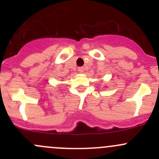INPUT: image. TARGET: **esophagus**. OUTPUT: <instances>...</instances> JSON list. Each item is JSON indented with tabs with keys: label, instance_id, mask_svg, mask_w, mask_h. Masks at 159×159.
<instances>
[{
	"label": "esophagus",
	"instance_id": "esophagus-1",
	"mask_svg": "<svg viewBox=\"0 0 159 159\" xmlns=\"http://www.w3.org/2000/svg\"><path fill=\"white\" fill-rule=\"evenodd\" d=\"M84 68H83V67H81V68H78V71H79L80 73H83V72H84Z\"/></svg>",
	"mask_w": 159,
	"mask_h": 159
}]
</instances>
